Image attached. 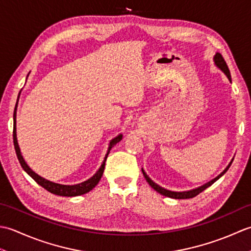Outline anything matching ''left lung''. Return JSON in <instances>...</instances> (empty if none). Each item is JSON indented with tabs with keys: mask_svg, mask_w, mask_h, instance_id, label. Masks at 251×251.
<instances>
[{
	"mask_svg": "<svg viewBox=\"0 0 251 251\" xmlns=\"http://www.w3.org/2000/svg\"><path fill=\"white\" fill-rule=\"evenodd\" d=\"M214 59H215V63L218 66V68H220L221 70L226 73V75L227 76V78L230 79V82H231V81H232V79H231V73H230V70H228V67H227V65H226L225 58L222 57V55L220 54V52H217ZM231 164H232V162H231L230 164H228V166H227L225 170H223V172H222L219 176H218V177H216L215 179H212V180L209 181V182H208V183H206V184H204V185H201V186H200V188H197V189L191 190V191H186V192H173V191H168V190H166V189L162 188V186L157 185L156 183H154L153 181L148 177L147 174L145 173V170H143V169H142V174H143V176H145V178H146V180L148 181V183L150 184V185L152 186V188H153L154 190H155L156 192H158L159 194H162V195H164V196H167V197H170V199L185 200V199H192V197H195L196 195H199L200 193H201L202 191L206 190V189L208 188V186H210L212 183H215L216 181L221 177V176H223V175H225V174L226 173V170H227L228 168H230Z\"/></svg>",
	"mask_w": 251,
	"mask_h": 251,
	"instance_id": "1",
	"label": "left lung"
}]
</instances>
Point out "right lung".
Masks as SVG:
<instances>
[{"mask_svg":"<svg viewBox=\"0 0 251 251\" xmlns=\"http://www.w3.org/2000/svg\"><path fill=\"white\" fill-rule=\"evenodd\" d=\"M17 105V104H16ZM13 139H14V147H15V151L16 154H17V157H18V161L21 165V167L24 168L25 172L28 174L30 177L33 179L37 184H40L42 188H44L45 190H47L50 193L55 194V195H59V196H78V195H82L87 193L90 190H93L96 185L98 184V182L100 181L101 177H102V174H103V170H104V165H105V161H106V157H108L110 150L113 146H115L117 142H120L122 140V135H119L114 139H112L110 142V146L108 149V153H106V155L103 159V163L101 165V167L98 169V172L96 173L92 178L84 181L82 183H78V184H74V185H63V184H59V183H55V182H51V181L46 180L44 178H42L41 176L36 175L33 170H32L26 163L25 162V159L21 155L20 153V149L18 146V142H17V137H16V108H15V112H14V130H13Z\"/></svg>","mask_w":251,"mask_h":251,"instance_id":"obj_1","label":"right lung"}]
</instances>
